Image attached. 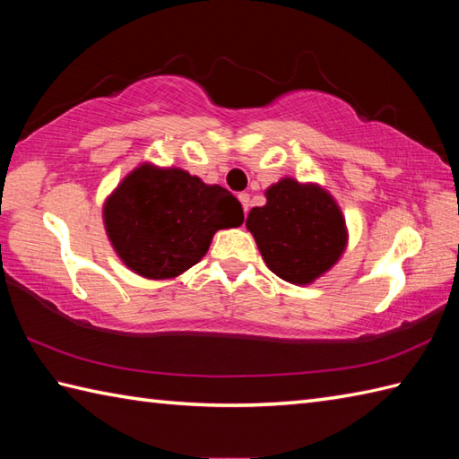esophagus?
<instances>
[{
	"label": "esophagus",
	"instance_id": "esophagus-1",
	"mask_svg": "<svg viewBox=\"0 0 459 459\" xmlns=\"http://www.w3.org/2000/svg\"><path fill=\"white\" fill-rule=\"evenodd\" d=\"M238 201L242 204V209H245V212H248V209H250V195L248 193H238Z\"/></svg>",
	"mask_w": 459,
	"mask_h": 459
}]
</instances>
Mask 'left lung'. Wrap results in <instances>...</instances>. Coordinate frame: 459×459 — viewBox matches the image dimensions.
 I'll return each mask as SVG.
<instances>
[{
	"label": "left lung",
	"instance_id": "obj_1",
	"mask_svg": "<svg viewBox=\"0 0 459 459\" xmlns=\"http://www.w3.org/2000/svg\"><path fill=\"white\" fill-rule=\"evenodd\" d=\"M266 266L281 280L307 286L335 264L347 247L345 217L317 183L280 179L266 189V204L247 217Z\"/></svg>",
	"mask_w": 459,
	"mask_h": 459
}]
</instances>
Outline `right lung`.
Returning <instances> with one entry per match:
<instances>
[{"label":"right lung","mask_w":459,"mask_h":459,"mask_svg":"<svg viewBox=\"0 0 459 459\" xmlns=\"http://www.w3.org/2000/svg\"><path fill=\"white\" fill-rule=\"evenodd\" d=\"M102 214L116 255L150 280L183 274L207 255L214 232L245 221L238 199L221 185L153 163L126 175Z\"/></svg>","instance_id":"obj_1"}]
</instances>
